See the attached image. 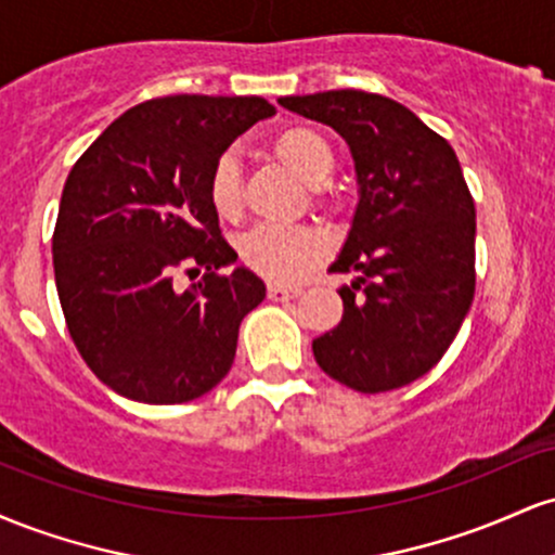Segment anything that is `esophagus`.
Instances as JSON below:
<instances>
[{
	"label": "esophagus",
	"mask_w": 555,
	"mask_h": 555,
	"mask_svg": "<svg viewBox=\"0 0 555 555\" xmlns=\"http://www.w3.org/2000/svg\"><path fill=\"white\" fill-rule=\"evenodd\" d=\"M297 295H299V289H295V286L269 284V299H273V302H286V299H295Z\"/></svg>",
	"instance_id": "obj_1"
}]
</instances>
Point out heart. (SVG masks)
<instances>
[{
    "label": "heart",
    "mask_w": 555,
    "mask_h": 555,
    "mask_svg": "<svg viewBox=\"0 0 555 555\" xmlns=\"http://www.w3.org/2000/svg\"><path fill=\"white\" fill-rule=\"evenodd\" d=\"M271 154L279 164L308 184V201L315 211L331 214L336 208V195L328 188V177L334 175L336 154L331 140L310 125L284 127L271 140ZM208 206L219 219H237L245 206L242 190L240 158L232 151H224L214 162L206 180ZM326 258V240L313 227H256L240 240V260L266 282L295 284L308 276L321 260Z\"/></svg>",
    "instance_id": "1"
}]
</instances>
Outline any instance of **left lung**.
I'll return each instance as SVG.
<instances>
[{"label": "left lung", "mask_w": 555, "mask_h": 555, "mask_svg": "<svg viewBox=\"0 0 555 555\" xmlns=\"http://www.w3.org/2000/svg\"><path fill=\"white\" fill-rule=\"evenodd\" d=\"M279 104L347 140L360 203L328 273L341 323L313 341L321 371L360 393L406 386L438 365L475 297V201L460 158L406 106L367 91L284 95Z\"/></svg>", "instance_id": "obj_1"}]
</instances>
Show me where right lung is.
I'll list each match as a JSON object with an SVG mask.
<instances>
[{
  "mask_svg": "<svg viewBox=\"0 0 555 555\" xmlns=\"http://www.w3.org/2000/svg\"><path fill=\"white\" fill-rule=\"evenodd\" d=\"M260 95H162L127 109L75 162L52 250L67 331L112 391L182 404L229 373L266 284L221 269L237 253L208 206L214 162L258 119ZM177 270L201 272L184 293Z\"/></svg>",
  "mask_w": 555,
  "mask_h": 555,
  "instance_id": "obj_1",
  "label": "right lung"
}]
</instances>
